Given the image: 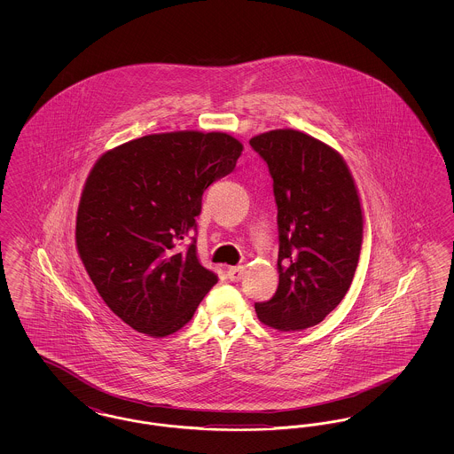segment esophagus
Returning <instances> with one entry per match:
<instances>
[{
	"mask_svg": "<svg viewBox=\"0 0 454 454\" xmlns=\"http://www.w3.org/2000/svg\"><path fill=\"white\" fill-rule=\"evenodd\" d=\"M243 274H245V267H230L228 269V279L231 282L241 281Z\"/></svg>",
	"mask_w": 454,
	"mask_h": 454,
	"instance_id": "esophagus-1",
	"label": "esophagus"
}]
</instances>
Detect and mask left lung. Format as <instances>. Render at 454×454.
Returning <instances> with one entry per match:
<instances>
[{"mask_svg":"<svg viewBox=\"0 0 454 454\" xmlns=\"http://www.w3.org/2000/svg\"><path fill=\"white\" fill-rule=\"evenodd\" d=\"M274 180L279 228V286L255 302L262 324L296 332L324 322L352 284L364 216L344 158L294 129L250 139Z\"/></svg>","mask_w":454,"mask_h":454,"instance_id":"8db88e82","label":"left lung"}]
</instances>
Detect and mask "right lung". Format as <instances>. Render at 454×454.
Wrapping results in <instances>:
<instances>
[{
  "label": "right lung",
  "mask_w": 454,
  "mask_h": 454,
  "mask_svg": "<svg viewBox=\"0 0 454 454\" xmlns=\"http://www.w3.org/2000/svg\"><path fill=\"white\" fill-rule=\"evenodd\" d=\"M243 145L224 132L178 130L132 139L88 175L76 247L108 308L130 328L167 337L217 282L197 259L204 191L233 172Z\"/></svg>",
  "instance_id": "1"
}]
</instances>
